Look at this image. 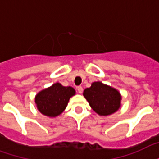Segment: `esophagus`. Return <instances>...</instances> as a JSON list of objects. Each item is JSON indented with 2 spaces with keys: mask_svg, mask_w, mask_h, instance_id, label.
<instances>
[{
  "mask_svg": "<svg viewBox=\"0 0 159 159\" xmlns=\"http://www.w3.org/2000/svg\"><path fill=\"white\" fill-rule=\"evenodd\" d=\"M77 92H78V93H81L83 92V88H82V87H81V86H79V87H77Z\"/></svg>",
  "mask_w": 159,
  "mask_h": 159,
  "instance_id": "esophagus-1",
  "label": "esophagus"
}]
</instances>
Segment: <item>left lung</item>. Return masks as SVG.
Masks as SVG:
<instances>
[{"label":"left lung","instance_id":"8db88e82","mask_svg":"<svg viewBox=\"0 0 159 159\" xmlns=\"http://www.w3.org/2000/svg\"><path fill=\"white\" fill-rule=\"evenodd\" d=\"M83 96L91 107L100 116H107L117 112L121 107V94L115 88L101 82L92 83L86 88Z\"/></svg>","mask_w":159,"mask_h":159}]
</instances>
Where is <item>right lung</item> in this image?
<instances>
[{
	"label": "right lung",
	"instance_id": "add662e5",
	"mask_svg": "<svg viewBox=\"0 0 159 159\" xmlns=\"http://www.w3.org/2000/svg\"><path fill=\"white\" fill-rule=\"evenodd\" d=\"M75 93L73 88L64 87L57 82L37 93L35 102L41 113L47 117H54L63 112L70 98L75 95Z\"/></svg>",
	"mask_w": 159,
	"mask_h": 159
}]
</instances>
